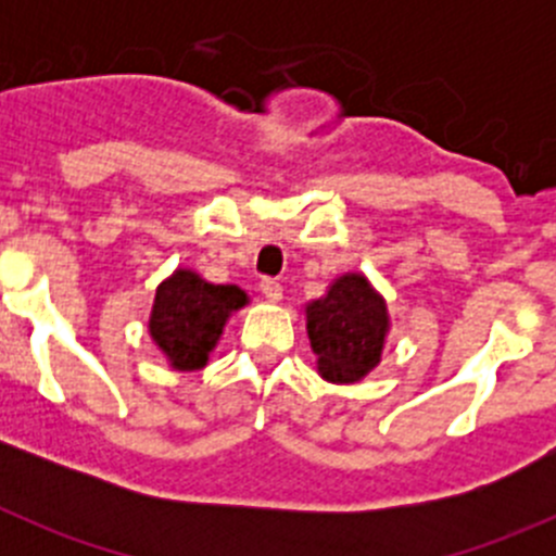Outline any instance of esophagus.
Wrapping results in <instances>:
<instances>
[{"label":"esophagus","mask_w":556,"mask_h":556,"mask_svg":"<svg viewBox=\"0 0 556 556\" xmlns=\"http://www.w3.org/2000/svg\"><path fill=\"white\" fill-rule=\"evenodd\" d=\"M261 293L266 295V299L271 301V304H277V301L282 299V285H279L277 279H263V282H261Z\"/></svg>","instance_id":"1"}]
</instances>
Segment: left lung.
Instances as JSON below:
<instances>
[{"label": "left lung", "mask_w": 556, "mask_h": 556, "mask_svg": "<svg viewBox=\"0 0 556 556\" xmlns=\"http://www.w3.org/2000/svg\"><path fill=\"white\" fill-rule=\"evenodd\" d=\"M390 314L363 274L333 279L323 299L306 304V333L325 382L352 384L382 361Z\"/></svg>", "instance_id": "1"}]
</instances>
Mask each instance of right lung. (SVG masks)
Returning <instances> with one entry per match:
<instances>
[{
    "instance_id": "1",
    "label": "right lung",
    "mask_w": 556,
    "mask_h": 556,
    "mask_svg": "<svg viewBox=\"0 0 556 556\" xmlns=\"http://www.w3.org/2000/svg\"><path fill=\"white\" fill-rule=\"evenodd\" d=\"M237 285H212L190 268H177L159 285L150 312V336L177 371H199L210 361L226 319L247 306Z\"/></svg>"
}]
</instances>
